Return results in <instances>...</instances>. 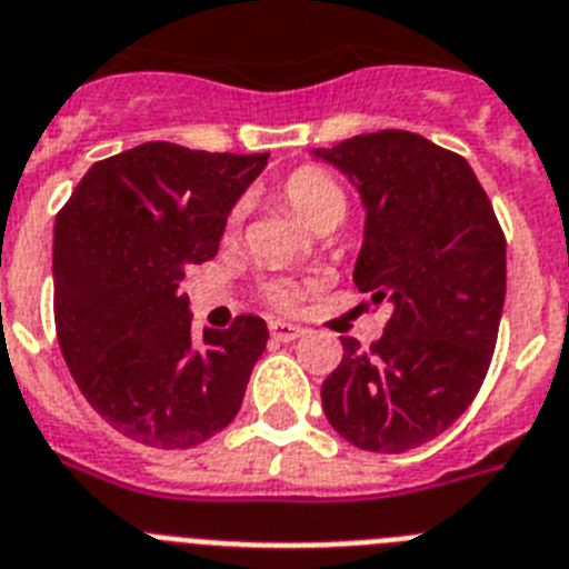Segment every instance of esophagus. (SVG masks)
Listing matches in <instances>:
<instances>
[{"instance_id": "esophagus-1", "label": "esophagus", "mask_w": 569, "mask_h": 569, "mask_svg": "<svg viewBox=\"0 0 569 569\" xmlns=\"http://www.w3.org/2000/svg\"><path fill=\"white\" fill-rule=\"evenodd\" d=\"M269 329H271V338L283 340V343H289V340H298L300 335H303V326L289 323V320H271Z\"/></svg>"}]
</instances>
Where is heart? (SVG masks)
I'll return each instance as SVG.
<instances>
[{
	"instance_id": "b5f03b06",
	"label": "heart",
	"mask_w": 569,
	"mask_h": 569,
	"mask_svg": "<svg viewBox=\"0 0 569 569\" xmlns=\"http://www.w3.org/2000/svg\"><path fill=\"white\" fill-rule=\"evenodd\" d=\"M280 197H283L286 206L300 220H306L312 229L320 231L338 226L346 214V194L340 189V182L315 166L295 168L280 182ZM240 220H243V202H237L234 209L229 211L226 229L237 231L240 229ZM266 298L274 306H280V309H295L300 298H303V289L298 283H289V280H278V283H269Z\"/></svg>"
}]
</instances>
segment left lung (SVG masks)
I'll return each instance as SVG.
<instances>
[{"instance_id":"left-lung-1","label":"left lung","mask_w":569,"mask_h":569,"mask_svg":"<svg viewBox=\"0 0 569 569\" xmlns=\"http://www.w3.org/2000/svg\"><path fill=\"white\" fill-rule=\"evenodd\" d=\"M360 191L367 226L355 286L392 303L367 352L320 387L335 432L367 452H407L467 412L490 369L507 295V240L469 162L412 131L315 148Z\"/></svg>"}]
</instances>
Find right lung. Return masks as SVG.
I'll list each match as a JSON object with an SVG mask.
<instances>
[{
	"label": "right lung",
	"mask_w": 569,
	"mask_h": 569,
	"mask_svg": "<svg viewBox=\"0 0 569 569\" xmlns=\"http://www.w3.org/2000/svg\"><path fill=\"white\" fill-rule=\"evenodd\" d=\"M266 160L142 142L93 162L57 214L59 349L86 401L131 441L189 449L240 412L266 320L240 315L197 343L180 283L217 254Z\"/></svg>",
	"instance_id": "add662e5"
}]
</instances>
